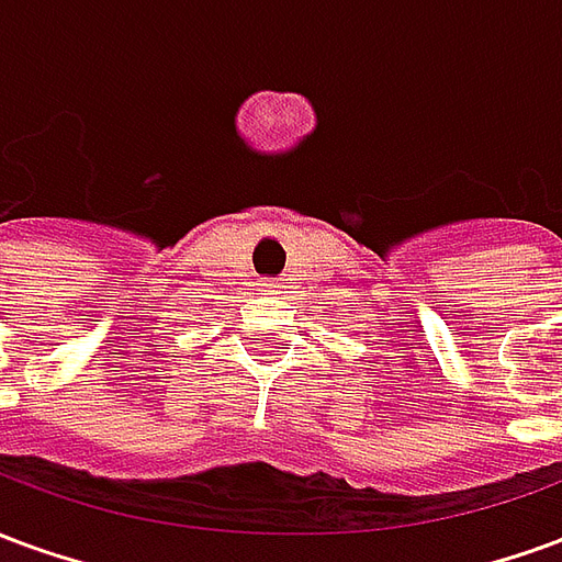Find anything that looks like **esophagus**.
I'll use <instances>...</instances> for the list:
<instances>
[{
	"instance_id": "obj_1",
	"label": "esophagus",
	"mask_w": 562,
	"mask_h": 562,
	"mask_svg": "<svg viewBox=\"0 0 562 562\" xmlns=\"http://www.w3.org/2000/svg\"><path fill=\"white\" fill-rule=\"evenodd\" d=\"M258 285H261V292H268V294H273L277 289H280V282L277 280H258Z\"/></svg>"
}]
</instances>
